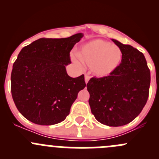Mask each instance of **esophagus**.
Masks as SVG:
<instances>
[{"instance_id":"esophagus-1","label":"esophagus","mask_w":159,"mask_h":159,"mask_svg":"<svg viewBox=\"0 0 159 159\" xmlns=\"http://www.w3.org/2000/svg\"><path fill=\"white\" fill-rule=\"evenodd\" d=\"M89 79H90V76H89V75H84V80H85V83H86V84H87V83L89 82Z\"/></svg>"}]
</instances>
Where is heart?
<instances>
[{
	"mask_svg": "<svg viewBox=\"0 0 159 159\" xmlns=\"http://www.w3.org/2000/svg\"><path fill=\"white\" fill-rule=\"evenodd\" d=\"M81 61L89 65L95 76L105 78L113 74L122 60V51L118 46L101 39L84 44L78 54ZM74 61L78 62L77 57Z\"/></svg>",
	"mask_w": 159,
	"mask_h": 159,
	"instance_id": "b5f03b06",
	"label": "heart"
}]
</instances>
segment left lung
Returning a JSON list of instances; mask_svg holds the SVG:
<instances>
[{
    "label": "left lung",
    "instance_id": "1",
    "mask_svg": "<svg viewBox=\"0 0 159 159\" xmlns=\"http://www.w3.org/2000/svg\"><path fill=\"white\" fill-rule=\"evenodd\" d=\"M112 41L122 51L118 69L105 78H92L87 84L91 113L102 124L127 125L141 113L148 98L151 75L144 54L129 44Z\"/></svg>",
    "mask_w": 159,
    "mask_h": 159
}]
</instances>
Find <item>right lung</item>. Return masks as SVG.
I'll return each mask as SVG.
<instances>
[{
  "label": "right lung",
  "mask_w": 159,
  "mask_h": 159,
  "mask_svg": "<svg viewBox=\"0 0 159 159\" xmlns=\"http://www.w3.org/2000/svg\"><path fill=\"white\" fill-rule=\"evenodd\" d=\"M83 37L40 38L19 53L11 72V94L25 118L41 125L64 121L81 90L86 86L84 75L70 78L65 66L70 52Z\"/></svg>",
  "instance_id": "right-lung-1"
}]
</instances>
